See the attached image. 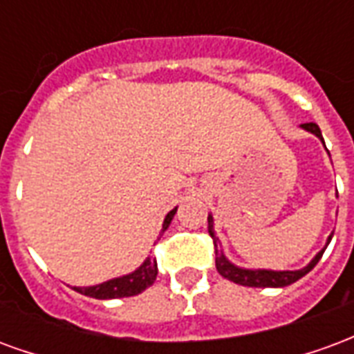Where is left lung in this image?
I'll use <instances>...</instances> for the list:
<instances>
[{"instance_id":"8db88e82","label":"left lung","mask_w":354,"mask_h":354,"mask_svg":"<svg viewBox=\"0 0 354 354\" xmlns=\"http://www.w3.org/2000/svg\"><path fill=\"white\" fill-rule=\"evenodd\" d=\"M301 129H305L307 132H313L315 136H319L322 140V132H320L319 124L317 123H304ZM324 144V140H322ZM208 233L210 237L214 239V248H216V269L218 273L225 277L227 281H233L235 284H243V286H254V288H282V286H288L292 282L299 281L301 277L311 271L313 267L319 263V260L322 258V254L326 250L328 243L332 241V235L328 237L326 246L320 250L315 258L311 260L309 266H305L304 269H297V271H271V269H243V267L233 266L225 256H223L222 248H218V239L214 235V220L212 216L208 214Z\"/></svg>"}]
</instances>
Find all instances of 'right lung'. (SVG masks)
Masks as SVG:
<instances>
[{
    "mask_svg": "<svg viewBox=\"0 0 354 354\" xmlns=\"http://www.w3.org/2000/svg\"><path fill=\"white\" fill-rule=\"evenodd\" d=\"M176 214V208L170 210L165 222H162L161 235L167 231V227L172 222V218ZM157 279V261L147 258L142 266L132 271L129 274H123V277H117V279H111V281L102 282V284H96V286H83V288H75L80 294L88 297H96V299H115V297H129L136 296L140 292H144L146 288H149L151 284Z\"/></svg>",
    "mask_w": 354,
    "mask_h": 354,
    "instance_id": "1",
    "label": "right lung"
}]
</instances>
